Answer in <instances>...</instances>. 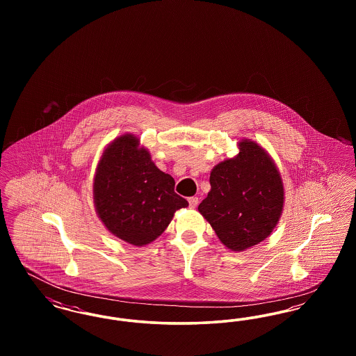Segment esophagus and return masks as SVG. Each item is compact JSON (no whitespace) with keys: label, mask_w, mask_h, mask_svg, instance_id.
Instances as JSON below:
<instances>
[{"label":"esophagus","mask_w":356,"mask_h":356,"mask_svg":"<svg viewBox=\"0 0 356 356\" xmlns=\"http://www.w3.org/2000/svg\"><path fill=\"white\" fill-rule=\"evenodd\" d=\"M188 203H189L191 208H196L197 204H199V199H197V197H189V199H188Z\"/></svg>","instance_id":"1"}]
</instances>
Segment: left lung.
I'll return each instance as SVG.
<instances>
[{
  "label": "left lung",
  "instance_id": "left-lung-1",
  "mask_svg": "<svg viewBox=\"0 0 356 356\" xmlns=\"http://www.w3.org/2000/svg\"><path fill=\"white\" fill-rule=\"evenodd\" d=\"M211 170V191L199 212L221 243L241 252L270 236L282 216L284 186L268 152L250 138Z\"/></svg>",
  "mask_w": 356,
  "mask_h": 356
}]
</instances>
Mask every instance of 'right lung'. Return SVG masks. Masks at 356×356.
<instances>
[{"mask_svg":"<svg viewBox=\"0 0 356 356\" xmlns=\"http://www.w3.org/2000/svg\"><path fill=\"white\" fill-rule=\"evenodd\" d=\"M93 202L102 224L121 240L143 247L160 236L188 202L175 192L173 177L159 170L132 134L104 149L93 180Z\"/></svg>","mask_w":356,"mask_h":356,"instance_id":"1","label":"right lung"}]
</instances>
